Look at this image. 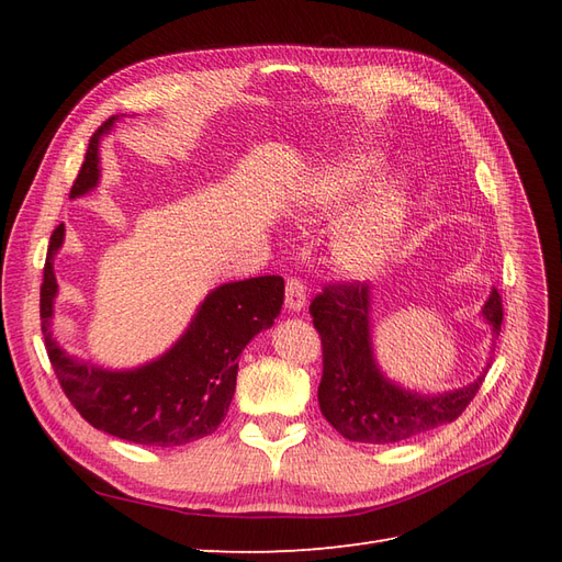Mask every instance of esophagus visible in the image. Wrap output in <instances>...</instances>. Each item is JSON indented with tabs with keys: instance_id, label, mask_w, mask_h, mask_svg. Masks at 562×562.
<instances>
[{
	"instance_id": "34e87169",
	"label": "esophagus",
	"mask_w": 562,
	"mask_h": 562,
	"mask_svg": "<svg viewBox=\"0 0 562 562\" xmlns=\"http://www.w3.org/2000/svg\"><path fill=\"white\" fill-rule=\"evenodd\" d=\"M304 302H307V291H304L302 281L297 279H288L285 283V310L288 312H302Z\"/></svg>"
}]
</instances>
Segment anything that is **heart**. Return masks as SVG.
Listing matches in <instances>:
<instances>
[{
	"instance_id": "heart-1",
	"label": "heart",
	"mask_w": 562,
	"mask_h": 562,
	"mask_svg": "<svg viewBox=\"0 0 562 562\" xmlns=\"http://www.w3.org/2000/svg\"><path fill=\"white\" fill-rule=\"evenodd\" d=\"M384 168L378 151H353L310 176L295 192V211L302 223H321L347 215L351 203L375 182ZM407 211V187L391 180L378 187L359 209L337 225L333 260L351 279L375 277L394 258L401 244Z\"/></svg>"
}]
</instances>
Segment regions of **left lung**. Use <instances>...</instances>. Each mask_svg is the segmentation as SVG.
<instances>
[{"label":"left lung","instance_id":"left-lung-1","mask_svg":"<svg viewBox=\"0 0 562 562\" xmlns=\"http://www.w3.org/2000/svg\"><path fill=\"white\" fill-rule=\"evenodd\" d=\"M310 312L323 345L321 413L333 429L356 443H398L454 422L479 394L487 375L492 356L473 382L440 394H424L389 380L372 347V291L368 283L326 285L314 297ZM481 316L492 330L490 353H495L504 318L502 297L495 288Z\"/></svg>","mask_w":562,"mask_h":562}]
</instances>
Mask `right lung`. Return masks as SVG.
Wrapping results in <instances>:
<instances>
[{"label":"right lung","instance_id":"1","mask_svg":"<svg viewBox=\"0 0 562 562\" xmlns=\"http://www.w3.org/2000/svg\"><path fill=\"white\" fill-rule=\"evenodd\" d=\"M116 119L110 116L91 135L70 199L98 187L100 140ZM63 241L65 225H58L46 250L40 314L48 361L65 396L91 427L131 443L173 448L211 436L229 411L241 351L281 314L283 279L258 277L213 288L171 349L138 368L110 370L75 359L50 333L58 295L54 260Z\"/></svg>","mask_w":562,"mask_h":562}]
</instances>
